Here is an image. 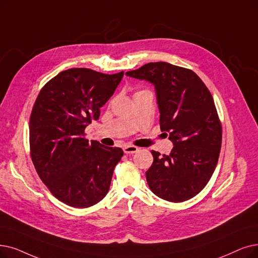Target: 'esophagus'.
Instances as JSON below:
<instances>
[{
    "mask_svg": "<svg viewBox=\"0 0 258 258\" xmlns=\"http://www.w3.org/2000/svg\"><path fill=\"white\" fill-rule=\"evenodd\" d=\"M139 151V149L137 147H134V145H126V147L123 148V152L125 154H134L137 153Z\"/></svg>",
    "mask_w": 258,
    "mask_h": 258,
    "instance_id": "34e87169",
    "label": "esophagus"
}]
</instances>
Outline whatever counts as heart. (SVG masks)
Instances as JSON below:
<instances>
[{
    "label": "heart",
    "instance_id": "heart-1",
    "mask_svg": "<svg viewBox=\"0 0 258 258\" xmlns=\"http://www.w3.org/2000/svg\"><path fill=\"white\" fill-rule=\"evenodd\" d=\"M140 92H144V91H139V92H137V93H140ZM137 93H136V94H137Z\"/></svg>",
    "mask_w": 258,
    "mask_h": 258
}]
</instances>
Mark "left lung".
Listing matches in <instances>:
<instances>
[{"instance_id":"1","label":"left lung","mask_w":258,"mask_h":258,"mask_svg":"<svg viewBox=\"0 0 258 258\" xmlns=\"http://www.w3.org/2000/svg\"><path fill=\"white\" fill-rule=\"evenodd\" d=\"M155 86L160 130L173 142L170 155L152 151L145 173L151 191L171 203L196 196L215 171L221 148V124L214 100L192 71L166 62H151L125 73Z\"/></svg>"}]
</instances>
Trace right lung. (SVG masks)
I'll use <instances>...</instances> for the list:
<instances>
[{
    "label": "right lung",
    "instance_id": "add662e5",
    "mask_svg": "<svg viewBox=\"0 0 258 258\" xmlns=\"http://www.w3.org/2000/svg\"><path fill=\"white\" fill-rule=\"evenodd\" d=\"M123 72L106 75L88 69L59 73L44 86L29 120L30 155L41 180L51 194L74 208H88L107 194L120 148L84 138L98 120Z\"/></svg>",
    "mask_w": 258,
    "mask_h": 258
}]
</instances>
